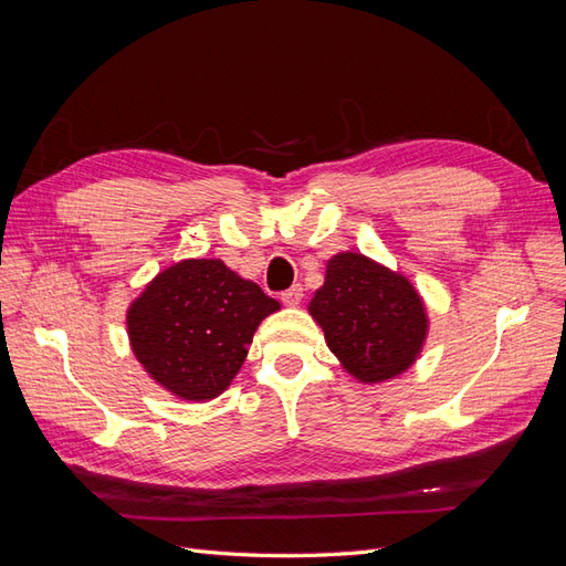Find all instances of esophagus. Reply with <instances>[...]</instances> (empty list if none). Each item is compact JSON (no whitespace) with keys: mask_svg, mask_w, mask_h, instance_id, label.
<instances>
[{"mask_svg":"<svg viewBox=\"0 0 566 566\" xmlns=\"http://www.w3.org/2000/svg\"><path fill=\"white\" fill-rule=\"evenodd\" d=\"M302 297H304V287H302L300 283L293 285V287H287L285 293L281 295V300H283L285 306H297V304L302 302Z\"/></svg>","mask_w":566,"mask_h":566,"instance_id":"1","label":"esophagus"}]
</instances>
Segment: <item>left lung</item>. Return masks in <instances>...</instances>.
<instances>
[{
	"mask_svg": "<svg viewBox=\"0 0 566 566\" xmlns=\"http://www.w3.org/2000/svg\"><path fill=\"white\" fill-rule=\"evenodd\" d=\"M310 314L342 368L366 385L391 380L413 366L430 328L413 283L361 252L328 260Z\"/></svg>",
	"mask_w": 566,
	"mask_h": 566,
	"instance_id": "8db88e82",
	"label": "left lung"
}]
</instances>
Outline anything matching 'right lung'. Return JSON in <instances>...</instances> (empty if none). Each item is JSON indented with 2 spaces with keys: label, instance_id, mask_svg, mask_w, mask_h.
<instances>
[{
  "label": "right lung",
  "instance_id": "add662e5",
  "mask_svg": "<svg viewBox=\"0 0 566 566\" xmlns=\"http://www.w3.org/2000/svg\"><path fill=\"white\" fill-rule=\"evenodd\" d=\"M279 310L221 260H184L129 304V345L160 387L186 401H208L231 385L256 325Z\"/></svg>",
  "mask_w": 566,
  "mask_h": 566
}]
</instances>
